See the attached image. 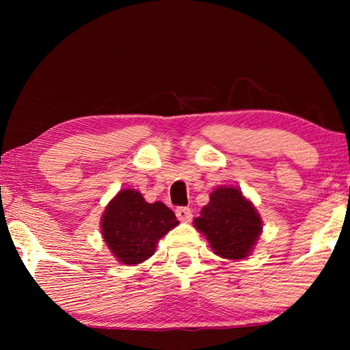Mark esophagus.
Masks as SVG:
<instances>
[{
	"instance_id": "34e87169",
	"label": "esophagus",
	"mask_w": 350,
	"mask_h": 350,
	"mask_svg": "<svg viewBox=\"0 0 350 350\" xmlns=\"http://www.w3.org/2000/svg\"><path fill=\"white\" fill-rule=\"evenodd\" d=\"M176 216L180 222H189L193 217L191 210H189L188 206H179V208H176Z\"/></svg>"
}]
</instances>
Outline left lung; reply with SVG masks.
Returning a JSON list of instances; mask_svg holds the SVG:
<instances>
[{
	"label": "left lung",
	"mask_w": 350,
	"mask_h": 350,
	"mask_svg": "<svg viewBox=\"0 0 350 350\" xmlns=\"http://www.w3.org/2000/svg\"><path fill=\"white\" fill-rule=\"evenodd\" d=\"M217 256L248 258L262 233V217L238 187L221 185L210 194V202L193 221Z\"/></svg>",
	"instance_id": "obj_1"
}]
</instances>
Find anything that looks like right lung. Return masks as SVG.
Returning <instances> with one entry per match:
<instances>
[{
	"label": "right lung",
	"mask_w": 350,
	"mask_h": 350,
	"mask_svg": "<svg viewBox=\"0 0 350 350\" xmlns=\"http://www.w3.org/2000/svg\"><path fill=\"white\" fill-rule=\"evenodd\" d=\"M179 225L173 210L163 202H146L133 188L120 189L109 200L100 227L105 244L118 262L137 265L150 259L157 242Z\"/></svg>",
	"instance_id": "add662e5"
}]
</instances>
